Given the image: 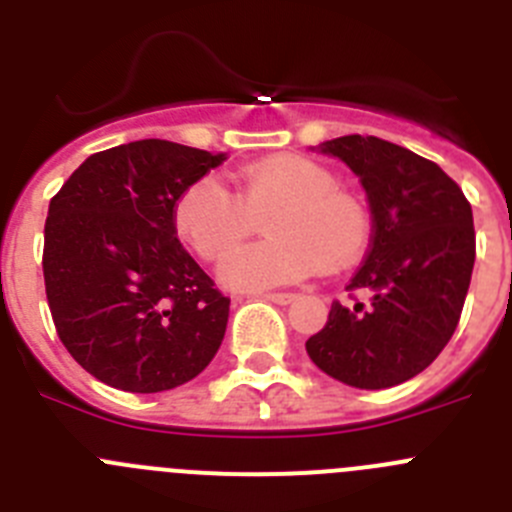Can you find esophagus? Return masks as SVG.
Segmentation results:
<instances>
[{"mask_svg":"<svg viewBox=\"0 0 512 512\" xmlns=\"http://www.w3.org/2000/svg\"><path fill=\"white\" fill-rule=\"evenodd\" d=\"M264 300L274 302V305H289V302L295 300V295H289V292H266V295H261Z\"/></svg>","mask_w":512,"mask_h":512,"instance_id":"1","label":"esophagus"}]
</instances>
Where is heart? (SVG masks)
I'll return each mask as SVG.
<instances>
[{
  "label": "heart",
  "mask_w": 512,
  "mask_h": 512,
  "mask_svg": "<svg viewBox=\"0 0 512 512\" xmlns=\"http://www.w3.org/2000/svg\"><path fill=\"white\" fill-rule=\"evenodd\" d=\"M235 187L238 197L205 176L174 205L176 233L207 261L220 259L270 215L271 239L223 259L217 277L225 287L264 292L300 282L320 264L348 266L369 243L372 220L364 202L338 189L333 171L312 158H266L238 171Z\"/></svg>",
  "instance_id": "1"
}]
</instances>
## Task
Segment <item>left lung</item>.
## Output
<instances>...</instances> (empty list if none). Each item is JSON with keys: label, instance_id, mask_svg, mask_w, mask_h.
<instances>
[{"label": "left lung", "instance_id": "left-lung-1", "mask_svg": "<svg viewBox=\"0 0 512 512\" xmlns=\"http://www.w3.org/2000/svg\"><path fill=\"white\" fill-rule=\"evenodd\" d=\"M320 153L359 176L372 210V243L348 292L305 348L320 372L359 390L408 382L459 325L474 269L472 205L428 158L374 135L325 140Z\"/></svg>", "mask_w": 512, "mask_h": 512}]
</instances>
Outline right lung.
Instances as JSON below:
<instances>
[{
  "label": "right lung",
  "mask_w": 512,
  "mask_h": 512,
  "mask_svg": "<svg viewBox=\"0 0 512 512\" xmlns=\"http://www.w3.org/2000/svg\"><path fill=\"white\" fill-rule=\"evenodd\" d=\"M225 158L133 140L89 156L51 200L48 307L66 351L99 382L166 392L217 354L230 300L176 238L174 205Z\"/></svg>",
  "instance_id": "1"
}]
</instances>
